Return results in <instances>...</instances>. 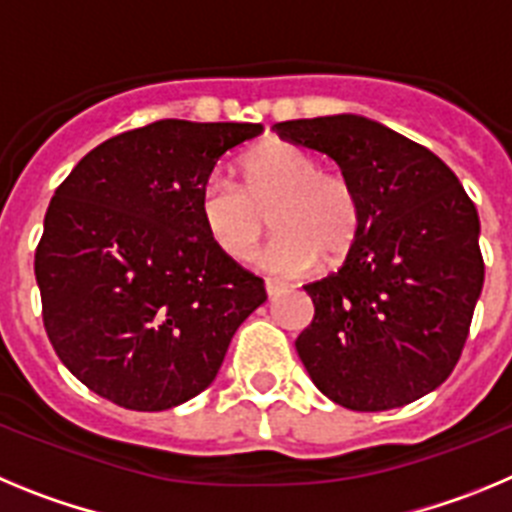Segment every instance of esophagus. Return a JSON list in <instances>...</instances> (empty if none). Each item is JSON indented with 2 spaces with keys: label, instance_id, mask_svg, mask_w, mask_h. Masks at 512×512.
Instances as JSON below:
<instances>
[{
  "label": "esophagus",
  "instance_id": "obj_1",
  "mask_svg": "<svg viewBox=\"0 0 512 512\" xmlns=\"http://www.w3.org/2000/svg\"><path fill=\"white\" fill-rule=\"evenodd\" d=\"M264 287H266V295H269V297H277V295H282L284 289H287V287H284L282 282H274V279H266V282H264Z\"/></svg>",
  "mask_w": 512,
  "mask_h": 512
}]
</instances>
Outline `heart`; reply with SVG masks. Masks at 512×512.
I'll use <instances>...</instances> for the list:
<instances>
[{
  "instance_id": "b5f03b06",
  "label": "heart",
  "mask_w": 512,
  "mask_h": 512,
  "mask_svg": "<svg viewBox=\"0 0 512 512\" xmlns=\"http://www.w3.org/2000/svg\"><path fill=\"white\" fill-rule=\"evenodd\" d=\"M243 187L212 176L200 197L205 230L225 256L248 259L266 230L271 210L274 238L256 264L274 277H302L354 246L361 225L359 194L346 176L323 171L318 156L287 140L251 148L241 161Z\"/></svg>"
}]
</instances>
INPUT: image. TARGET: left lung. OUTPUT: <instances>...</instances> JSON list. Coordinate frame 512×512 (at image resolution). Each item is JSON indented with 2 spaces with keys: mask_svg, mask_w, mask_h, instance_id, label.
<instances>
[{
  "mask_svg": "<svg viewBox=\"0 0 512 512\" xmlns=\"http://www.w3.org/2000/svg\"><path fill=\"white\" fill-rule=\"evenodd\" d=\"M274 130L333 158L361 205L341 269L305 284L315 318L295 346L307 374L359 413L428 395L454 372L485 284L477 207L436 153L369 117Z\"/></svg>",
  "mask_w": 512,
  "mask_h": 512,
  "instance_id": "obj_1",
  "label": "left lung"
}]
</instances>
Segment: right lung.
I'll list each match as a JSON object with an SVG mask.
<instances>
[{
    "label": "right lung",
    "instance_id": "add662e5",
    "mask_svg": "<svg viewBox=\"0 0 512 512\" xmlns=\"http://www.w3.org/2000/svg\"><path fill=\"white\" fill-rule=\"evenodd\" d=\"M253 122L158 120L104 140L45 212L35 279L63 366L120 408L200 395L230 338L266 302L264 279L212 243L200 197Z\"/></svg>",
    "mask_w": 512,
    "mask_h": 512
}]
</instances>
